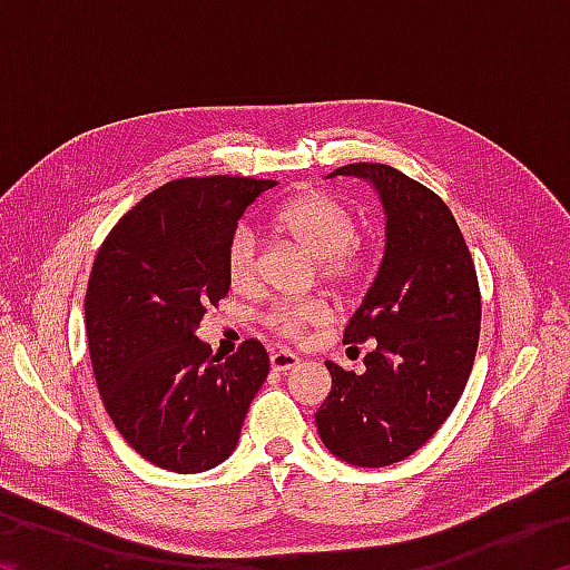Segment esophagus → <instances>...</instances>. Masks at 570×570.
I'll return each mask as SVG.
<instances>
[{"label": "esophagus", "instance_id": "obj_1", "mask_svg": "<svg viewBox=\"0 0 570 570\" xmlns=\"http://www.w3.org/2000/svg\"><path fill=\"white\" fill-rule=\"evenodd\" d=\"M298 364V356L288 350H276L272 352V370L274 372H288Z\"/></svg>", "mask_w": 570, "mask_h": 570}]
</instances>
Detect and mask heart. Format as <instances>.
I'll use <instances>...</instances> for the list:
<instances>
[{"mask_svg":"<svg viewBox=\"0 0 570 570\" xmlns=\"http://www.w3.org/2000/svg\"><path fill=\"white\" fill-rule=\"evenodd\" d=\"M276 228L320 262L322 276L340 286H354L366 272V258L356 250L360 224L352 208L330 193L306 190L276 210ZM258 240L248 226H238L226 244V274L236 288L256 278ZM332 316L324 302L278 304L264 314V324L284 340H304Z\"/></svg>","mask_w":570,"mask_h":570,"instance_id":"b5f03b06","label":"heart"}]
</instances>
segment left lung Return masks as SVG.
I'll return each instance as SVG.
<instances>
[{
  "label": "left lung",
  "mask_w": 570,
  "mask_h": 570,
  "mask_svg": "<svg viewBox=\"0 0 570 570\" xmlns=\"http://www.w3.org/2000/svg\"><path fill=\"white\" fill-rule=\"evenodd\" d=\"M334 176L370 180L387 216L380 272L344 330V344L377 342L364 372L326 362L332 392L316 430L350 465L384 468L417 452L465 390L480 340V286L455 216L438 193L382 163Z\"/></svg>",
  "instance_id": "8db88e82"
}]
</instances>
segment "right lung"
I'll return each instance as SVG.
<instances>
[{"label": "right lung", "mask_w": 570, "mask_h": 570, "mask_svg": "<svg viewBox=\"0 0 570 570\" xmlns=\"http://www.w3.org/2000/svg\"><path fill=\"white\" fill-rule=\"evenodd\" d=\"M276 180H170L102 240L85 296L95 382L125 442L153 465L204 472L238 445L268 374L262 342L218 356L196 330L228 294L226 244Z\"/></svg>", "instance_id": "obj_1"}]
</instances>
